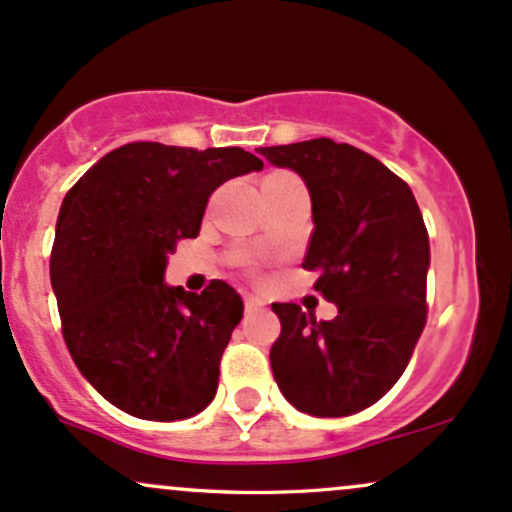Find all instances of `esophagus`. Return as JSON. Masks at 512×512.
Wrapping results in <instances>:
<instances>
[{"instance_id": "1", "label": "esophagus", "mask_w": 512, "mask_h": 512, "mask_svg": "<svg viewBox=\"0 0 512 512\" xmlns=\"http://www.w3.org/2000/svg\"><path fill=\"white\" fill-rule=\"evenodd\" d=\"M244 307H246V312H261V309L266 307V302H263L261 297H256V295H246L244 297Z\"/></svg>"}]
</instances>
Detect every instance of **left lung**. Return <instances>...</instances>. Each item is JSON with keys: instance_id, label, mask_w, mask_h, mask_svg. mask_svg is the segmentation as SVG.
Wrapping results in <instances>:
<instances>
[{"instance_id": "1", "label": "left lung", "mask_w": 512, "mask_h": 512, "mask_svg": "<svg viewBox=\"0 0 512 512\" xmlns=\"http://www.w3.org/2000/svg\"><path fill=\"white\" fill-rule=\"evenodd\" d=\"M258 152L307 186L314 232L302 268L319 273L314 290L338 307L336 319L317 321L273 304V377L297 411L350 416L394 387L426 326L423 215L411 188L358 147L319 137Z\"/></svg>"}]
</instances>
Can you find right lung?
Returning <instances> with one entry per match:
<instances>
[{
  "label": "right lung",
  "mask_w": 512,
  "mask_h": 512,
  "mask_svg": "<svg viewBox=\"0 0 512 512\" xmlns=\"http://www.w3.org/2000/svg\"><path fill=\"white\" fill-rule=\"evenodd\" d=\"M261 169L241 147L130 142L62 200L50 256L62 333L84 380L120 411L183 421L215 399L244 302L225 280L195 295L164 273L176 241L198 237L210 193Z\"/></svg>",
  "instance_id": "right-lung-1"
}]
</instances>
